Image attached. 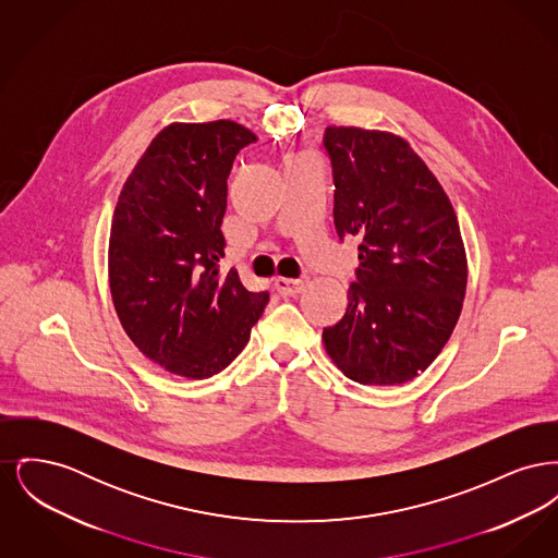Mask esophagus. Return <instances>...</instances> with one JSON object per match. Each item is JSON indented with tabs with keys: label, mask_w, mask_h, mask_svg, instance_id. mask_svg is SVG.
I'll return each instance as SVG.
<instances>
[{
	"label": "esophagus",
	"mask_w": 558,
	"mask_h": 558,
	"mask_svg": "<svg viewBox=\"0 0 558 558\" xmlns=\"http://www.w3.org/2000/svg\"><path fill=\"white\" fill-rule=\"evenodd\" d=\"M305 287V280H292V278H276L274 280V289L284 294V296H292V294H299Z\"/></svg>",
	"instance_id": "esophagus-1"
}]
</instances>
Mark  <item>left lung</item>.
<instances>
[{"instance_id":"left-lung-1","label":"left lung","mask_w":558,"mask_h":558,"mask_svg":"<svg viewBox=\"0 0 558 558\" xmlns=\"http://www.w3.org/2000/svg\"><path fill=\"white\" fill-rule=\"evenodd\" d=\"M339 239L360 240L345 316L326 353L362 385H401L448 343L466 292V251L446 190L396 133L330 125Z\"/></svg>"}]
</instances>
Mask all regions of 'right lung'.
<instances>
[{"instance_id":"right-lung-1","label":"right lung","mask_w":558,"mask_h":558,"mask_svg":"<svg viewBox=\"0 0 558 558\" xmlns=\"http://www.w3.org/2000/svg\"><path fill=\"white\" fill-rule=\"evenodd\" d=\"M257 135L236 121L171 123L150 142L119 194L108 282L123 330L171 374L209 378L244 345L267 292L219 271L228 175Z\"/></svg>"}]
</instances>
